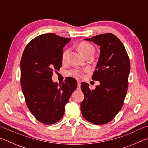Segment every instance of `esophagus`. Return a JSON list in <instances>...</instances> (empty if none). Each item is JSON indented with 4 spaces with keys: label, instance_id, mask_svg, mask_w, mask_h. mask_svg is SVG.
Listing matches in <instances>:
<instances>
[{
    "label": "esophagus",
    "instance_id": "1",
    "mask_svg": "<svg viewBox=\"0 0 148 148\" xmlns=\"http://www.w3.org/2000/svg\"><path fill=\"white\" fill-rule=\"evenodd\" d=\"M80 86H81V83H80V82H77V90H80Z\"/></svg>",
    "mask_w": 148,
    "mask_h": 148
}]
</instances>
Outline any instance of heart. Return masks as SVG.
<instances>
[{"instance_id": "b5f03b06", "label": "heart", "mask_w": 148, "mask_h": 148, "mask_svg": "<svg viewBox=\"0 0 148 148\" xmlns=\"http://www.w3.org/2000/svg\"><path fill=\"white\" fill-rule=\"evenodd\" d=\"M77 49H78L79 51L84 56L87 57L91 55H93L95 52V47H93L92 44H91L89 42H79L77 45ZM70 49H64L62 53V61L65 62L67 59L69 55ZM70 74L72 76H75L76 77H80L82 76V72L81 71H78V70H72L70 72Z\"/></svg>"}]
</instances>
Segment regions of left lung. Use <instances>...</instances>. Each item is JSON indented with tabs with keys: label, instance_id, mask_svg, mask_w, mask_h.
Here are the masks:
<instances>
[{
	"label": "left lung",
	"instance_id": "1",
	"mask_svg": "<svg viewBox=\"0 0 148 148\" xmlns=\"http://www.w3.org/2000/svg\"><path fill=\"white\" fill-rule=\"evenodd\" d=\"M100 46V57L92 79L100 85L90 90L89 84L82 82L84 99L80 109L87 121L95 125L111 121L124 103L128 88L130 61L123 44L112 33L86 38Z\"/></svg>",
	"mask_w": 148,
	"mask_h": 148
}]
</instances>
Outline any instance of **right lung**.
Here are the masks:
<instances>
[{"label":"right lung","instance_id":"add662e5","mask_svg":"<svg viewBox=\"0 0 148 148\" xmlns=\"http://www.w3.org/2000/svg\"><path fill=\"white\" fill-rule=\"evenodd\" d=\"M70 40L53 33L39 35L27 45L22 55L21 85L26 104L44 124L56 123L62 118L65 105L76 89L73 77H66L61 84L51 79L62 66V49Z\"/></svg>","mask_w":148,"mask_h":148}]
</instances>
